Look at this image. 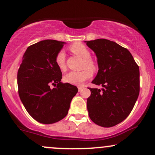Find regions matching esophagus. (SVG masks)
Here are the masks:
<instances>
[{
  "mask_svg": "<svg viewBox=\"0 0 155 155\" xmlns=\"http://www.w3.org/2000/svg\"><path fill=\"white\" fill-rule=\"evenodd\" d=\"M78 91H79V92H80V91H81V90H82V89H83V87H82V86H78Z\"/></svg>",
  "mask_w": 155,
  "mask_h": 155,
  "instance_id": "obj_1",
  "label": "esophagus"
}]
</instances>
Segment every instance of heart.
<instances>
[{"mask_svg":"<svg viewBox=\"0 0 155 155\" xmlns=\"http://www.w3.org/2000/svg\"><path fill=\"white\" fill-rule=\"evenodd\" d=\"M70 49L73 54H75L82 58L84 59V68H88L80 72L71 71L66 74L63 78V80L68 83L75 84V85H81L84 81L88 80L92 75V71H95L96 66L94 63L91 60V54L90 50L84 44L81 43H75L71 46ZM56 63L58 68L61 71L65 70V54L64 51H61L56 56Z\"/></svg>","mask_w":155,"mask_h":155,"instance_id":"1","label":"heart"}]
</instances>
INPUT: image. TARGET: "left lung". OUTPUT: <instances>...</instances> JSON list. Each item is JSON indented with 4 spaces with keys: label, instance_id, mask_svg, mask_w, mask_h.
Masks as SVG:
<instances>
[{
    "label": "left lung",
    "instance_id": "obj_1",
    "mask_svg": "<svg viewBox=\"0 0 155 155\" xmlns=\"http://www.w3.org/2000/svg\"><path fill=\"white\" fill-rule=\"evenodd\" d=\"M94 52L98 73L89 88L87 107L90 119L109 128L122 122L132 111L140 92V71L130 51L114 41L99 39L84 41Z\"/></svg>",
    "mask_w": 155,
    "mask_h": 155
}]
</instances>
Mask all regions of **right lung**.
Segmentation results:
<instances>
[{"instance_id":"1","label":"right lung","mask_w":155,"mask_h":155,"mask_svg":"<svg viewBox=\"0 0 155 155\" xmlns=\"http://www.w3.org/2000/svg\"><path fill=\"white\" fill-rule=\"evenodd\" d=\"M65 44L46 39L29 46L18 70L21 101L29 115L41 124H54L65 118L78 91L76 86L61 82L62 73L56 56ZM51 84L54 88L50 87Z\"/></svg>"}]
</instances>
